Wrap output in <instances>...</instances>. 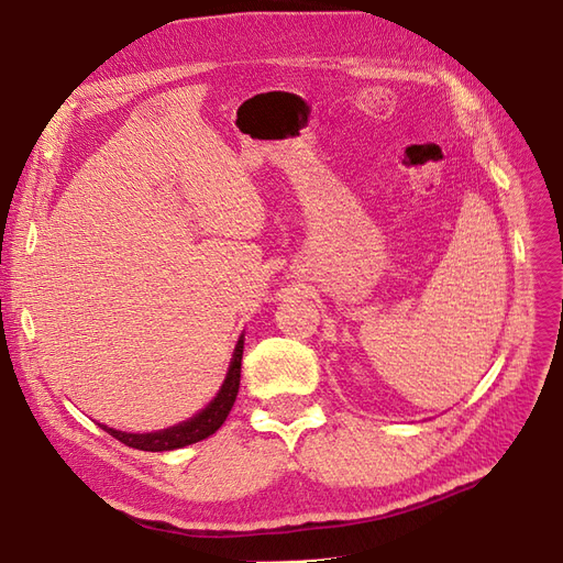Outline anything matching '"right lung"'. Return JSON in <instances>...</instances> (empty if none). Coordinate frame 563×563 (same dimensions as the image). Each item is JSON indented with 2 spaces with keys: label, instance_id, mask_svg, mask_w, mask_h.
<instances>
[{
  "label": "right lung",
  "instance_id": "right-lung-1",
  "mask_svg": "<svg viewBox=\"0 0 563 563\" xmlns=\"http://www.w3.org/2000/svg\"><path fill=\"white\" fill-rule=\"evenodd\" d=\"M242 354H244V338H240V343H236V347H234L228 378H225L223 387H220L218 397L192 420L176 424V428L162 430V432H152V434H126V432H117L112 428H106V424H100V428H103L108 434H112L114 439L122 441V444H126L131 449H139V451L157 453V451H174V449H183L187 444H197V441L211 437L220 428V424L225 422L230 408L236 399V391H240Z\"/></svg>",
  "mask_w": 563,
  "mask_h": 563
}]
</instances>
